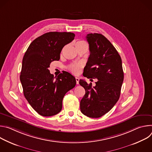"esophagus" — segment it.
I'll use <instances>...</instances> for the list:
<instances>
[{"label":"esophagus","mask_w":152,"mask_h":152,"mask_svg":"<svg viewBox=\"0 0 152 152\" xmlns=\"http://www.w3.org/2000/svg\"><path fill=\"white\" fill-rule=\"evenodd\" d=\"M76 83L79 84V77H76Z\"/></svg>","instance_id":"obj_1"}]
</instances>
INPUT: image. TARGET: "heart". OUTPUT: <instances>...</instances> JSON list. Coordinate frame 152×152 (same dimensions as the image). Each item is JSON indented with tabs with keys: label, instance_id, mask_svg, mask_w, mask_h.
<instances>
[{
	"label": "heart",
	"instance_id": "b5f03b06",
	"mask_svg": "<svg viewBox=\"0 0 152 152\" xmlns=\"http://www.w3.org/2000/svg\"><path fill=\"white\" fill-rule=\"evenodd\" d=\"M76 44H85V42L83 41H79L76 42ZM82 67V65L80 64H73L69 67V69L73 74L78 75L80 72Z\"/></svg>",
	"mask_w": 152,
	"mask_h": 152
}]
</instances>
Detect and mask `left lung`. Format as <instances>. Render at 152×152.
<instances>
[{
	"label": "left lung",
	"instance_id": "1",
	"mask_svg": "<svg viewBox=\"0 0 152 152\" xmlns=\"http://www.w3.org/2000/svg\"><path fill=\"white\" fill-rule=\"evenodd\" d=\"M86 38L90 55L83 75L98 80L93 87L91 83L79 80L85 90L80 108L85 115L99 118L109 112L119 99L124 79L122 61L115 48L103 35L89 34Z\"/></svg>",
	"mask_w": 152,
	"mask_h": 152
}]
</instances>
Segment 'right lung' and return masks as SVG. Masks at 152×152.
Here are the masks:
<instances>
[{"label":"right lung","mask_w":152,"mask_h":152,"mask_svg":"<svg viewBox=\"0 0 152 152\" xmlns=\"http://www.w3.org/2000/svg\"><path fill=\"white\" fill-rule=\"evenodd\" d=\"M75 37L72 32L46 33L35 39L25 53L20 76L23 94L42 116L59 113L65 94L76 85L75 77L70 73H61L54 79L49 70L50 63L59 60L62 48Z\"/></svg>","instance_id":"right-lung-1"}]
</instances>
